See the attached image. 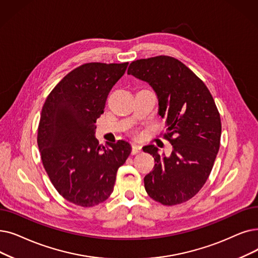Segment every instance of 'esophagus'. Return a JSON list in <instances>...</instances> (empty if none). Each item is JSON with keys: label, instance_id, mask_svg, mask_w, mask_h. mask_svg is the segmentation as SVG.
Wrapping results in <instances>:
<instances>
[{"label": "esophagus", "instance_id": "esophagus-1", "mask_svg": "<svg viewBox=\"0 0 258 258\" xmlns=\"http://www.w3.org/2000/svg\"><path fill=\"white\" fill-rule=\"evenodd\" d=\"M141 145L137 144V143H132V154L133 155H136V154H139L141 153Z\"/></svg>", "mask_w": 258, "mask_h": 258}]
</instances>
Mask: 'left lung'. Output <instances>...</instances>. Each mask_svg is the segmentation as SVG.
<instances>
[{
	"instance_id": "left-lung-1",
	"label": "left lung",
	"mask_w": 258,
	"mask_h": 258,
	"mask_svg": "<svg viewBox=\"0 0 258 258\" xmlns=\"http://www.w3.org/2000/svg\"><path fill=\"white\" fill-rule=\"evenodd\" d=\"M127 75L154 89L172 143L170 156L154 144L143 147L155 160L144 177L145 191L164 206L182 204L204 186L219 150L221 122L214 100L191 70L167 55L134 61Z\"/></svg>"
}]
</instances>
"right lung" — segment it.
I'll return each instance as SVG.
<instances>
[{
    "label": "right lung",
    "instance_id": "1",
    "mask_svg": "<svg viewBox=\"0 0 258 258\" xmlns=\"http://www.w3.org/2000/svg\"><path fill=\"white\" fill-rule=\"evenodd\" d=\"M128 63H87L67 74L43 105L38 130L41 159L51 183L70 203L93 207L114 191L132 147L119 140L101 147L95 123L110 89Z\"/></svg>",
    "mask_w": 258,
    "mask_h": 258
}]
</instances>
